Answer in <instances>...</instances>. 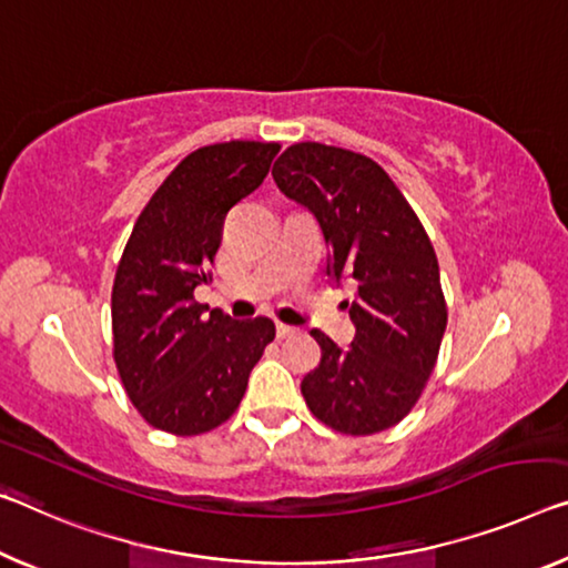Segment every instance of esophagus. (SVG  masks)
Segmentation results:
<instances>
[{"label": "esophagus", "instance_id": "1", "mask_svg": "<svg viewBox=\"0 0 568 568\" xmlns=\"http://www.w3.org/2000/svg\"><path fill=\"white\" fill-rule=\"evenodd\" d=\"M292 335H296V329L294 327H290V325H284V322H276V337H292Z\"/></svg>", "mask_w": 568, "mask_h": 568}]
</instances>
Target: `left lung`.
Listing matches in <instances>:
<instances>
[{"instance_id": "1", "label": "left lung", "mask_w": 568, "mask_h": 568, "mask_svg": "<svg viewBox=\"0 0 568 568\" xmlns=\"http://www.w3.org/2000/svg\"><path fill=\"white\" fill-rule=\"evenodd\" d=\"M272 174L276 187L320 223L329 278H353L357 286L353 343L339 347L312 329L322 357L302 378V396L335 432L390 429L422 396L447 327L429 235L371 156L302 142L278 156Z\"/></svg>"}]
</instances>
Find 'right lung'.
<instances>
[{
    "mask_svg": "<svg viewBox=\"0 0 568 568\" xmlns=\"http://www.w3.org/2000/svg\"><path fill=\"white\" fill-rule=\"evenodd\" d=\"M278 144L225 142L187 154L139 215L111 294L113 361L154 429L195 436L239 408L274 339L268 317L233 320L195 302L223 217L264 182Z\"/></svg>",
    "mask_w": 568,
    "mask_h": 568,
    "instance_id": "obj_1",
    "label": "right lung"
}]
</instances>
